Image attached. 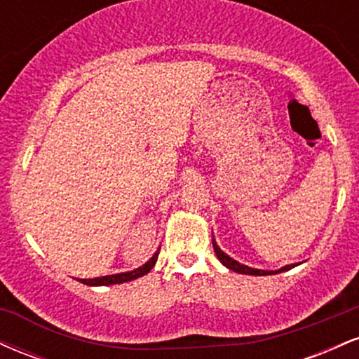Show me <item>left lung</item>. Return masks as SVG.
<instances>
[{
    "instance_id": "left-lung-1",
    "label": "left lung",
    "mask_w": 359,
    "mask_h": 359,
    "mask_svg": "<svg viewBox=\"0 0 359 359\" xmlns=\"http://www.w3.org/2000/svg\"><path fill=\"white\" fill-rule=\"evenodd\" d=\"M212 248L216 251V257L219 258V262L222 265L226 266V269L236 271V273H245V275H257V277H263V275H275V273H282V271H287L290 269H294V266H297V263H294V265H285L282 266L280 270H258V269H251V266H246V265H241L240 262H236V259H233L229 255H226L224 251H222L219 246L216 245V241L212 240Z\"/></svg>"
}]
</instances>
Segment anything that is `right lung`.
Here are the masks:
<instances>
[{
    "instance_id": "1",
    "label": "right lung",
    "mask_w": 359,
    "mask_h": 359,
    "mask_svg": "<svg viewBox=\"0 0 359 359\" xmlns=\"http://www.w3.org/2000/svg\"><path fill=\"white\" fill-rule=\"evenodd\" d=\"M156 258H158V251L151 257L145 265H142L137 270L131 271H125V273H116V275H104V277H97V278H79L81 283H86V285L90 287H97V285H114V283H125V282H131V280L143 277L147 275L148 271L155 266Z\"/></svg>"
}]
</instances>
